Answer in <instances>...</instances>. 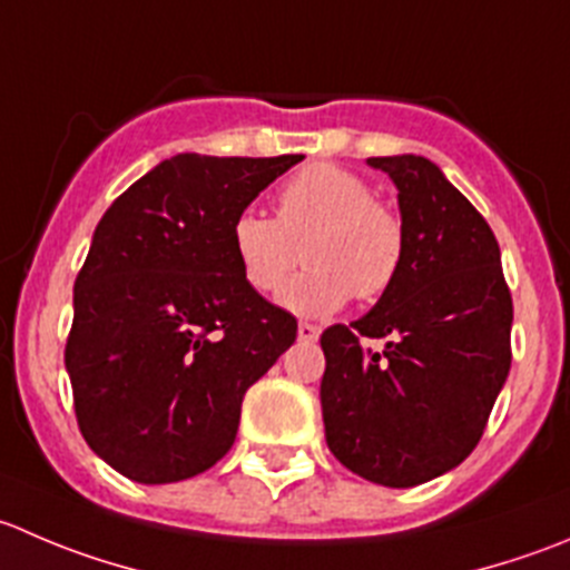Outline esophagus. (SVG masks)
<instances>
[{
  "mask_svg": "<svg viewBox=\"0 0 570 570\" xmlns=\"http://www.w3.org/2000/svg\"><path fill=\"white\" fill-rule=\"evenodd\" d=\"M297 336H301V342H317L320 328L314 323H301L297 325Z\"/></svg>",
  "mask_w": 570,
  "mask_h": 570,
  "instance_id": "obj_1",
  "label": "esophagus"
}]
</instances>
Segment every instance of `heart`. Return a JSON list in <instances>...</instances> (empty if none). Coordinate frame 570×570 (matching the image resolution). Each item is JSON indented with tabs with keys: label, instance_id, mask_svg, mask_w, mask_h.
Wrapping results in <instances>:
<instances>
[{
	"label": "heart",
	"instance_id": "heart-1",
	"mask_svg": "<svg viewBox=\"0 0 570 570\" xmlns=\"http://www.w3.org/2000/svg\"><path fill=\"white\" fill-rule=\"evenodd\" d=\"M242 278L258 295H275L301 258L308 269L281 295L289 312L323 317L351 301H379L406 262L401 214L373 200L364 178L336 164H308L275 195V219L256 212L230 228Z\"/></svg>",
	"mask_w": 570,
	"mask_h": 570
}]
</instances>
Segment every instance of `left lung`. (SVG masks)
I'll return each instance as SVG.
<instances>
[{
	"label": "left lung",
	"instance_id": "1",
	"mask_svg": "<svg viewBox=\"0 0 570 570\" xmlns=\"http://www.w3.org/2000/svg\"><path fill=\"white\" fill-rule=\"evenodd\" d=\"M367 164L397 186L406 262L373 312L320 336L325 443L367 482L414 488L482 440L512 364V295L488 219L429 158Z\"/></svg>",
	"mask_w": 570,
	"mask_h": 570
}]
</instances>
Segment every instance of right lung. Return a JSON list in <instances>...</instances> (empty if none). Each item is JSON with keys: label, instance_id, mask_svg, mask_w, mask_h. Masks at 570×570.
<instances>
[{"label": "right lung", "instance_id": "1", "mask_svg": "<svg viewBox=\"0 0 570 570\" xmlns=\"http://www.w3.org/2000/svg\"><path fill=\"white\" fill-rule=\"evenodd\" d=\"M297 161L180 153L99 219L63 356L80 434L121 476L169 484L217 465L247 386L295 342L297 320L242 278L230 228Z\"/></svg>", "mask_w": 570, "mask_h": 570}]
</instances>
